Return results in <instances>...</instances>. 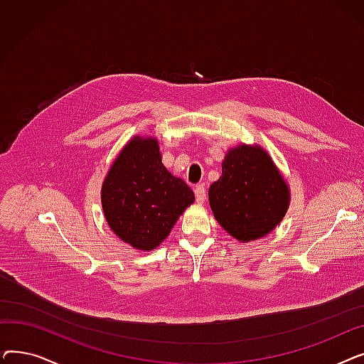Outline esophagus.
Returning a JSON list of instances; mask_svg holds the SVG:
<instances>
[{
  "label": "esophagus",
  "instance_id": "1",
  "mask_svg": "<svg viewBox=\"0 0 364 364\" xmlns=\"http://www.w3.org/2000/svg\"><path fill=\"white\" fill-rule=\"evenodd\" d=\"M195 196H196V202L198 203H203L206 199V188L203 184H198L195 187Z\"/></svg>",
  "mask_w": 364,
  "mask_h": 364
}]
</instances>
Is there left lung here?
Here are the masks:
<instances>
[{
  "label": "left lung",
  "mask_w": 364,
  "mask_h": 364,
  "mask_svg": "<svg viewBox=\"0 0 364 364\" xmlns=\"http://www.w3.org/2000/svg\"><path fill=\"white\" fill-rule=\"evenodd\" d=\"M221 177L209 187V205L224 230L239 242L273 232L289 208V187L261 146L227 151Z\"/></svg>",
  "instance_id": "1"
}]
</instances>
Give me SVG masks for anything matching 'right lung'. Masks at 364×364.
I'll return each mask as SVG.
<instances>
[{
	"label": "right lung",
	"mask_w": 364,
	"mask_h": 364,
	"mask_svg": "<svg viewBox=\"0 0 364 364\" xmlns=\"http://www.w3.org/2000/svg\"><path fill=\"white\" fill-rule=\"evenodd\" d=\"M193 202V190L164 166L159 141L153 137L131 139L102 186L110 230L140 251L158 247Z\"/></svg>",
	"instance_id": "right-lung-1"
}]
</instances>
